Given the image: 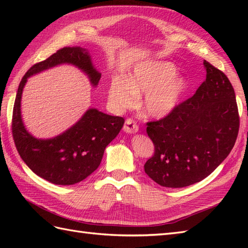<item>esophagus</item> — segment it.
<instances>
[{
  "mask_svg": "<svg viewBox=\"0 0 248 248\" xmlns=\"http://www.w3.org/2000/svg\"><path fill=\"white\" fill-rule=\"evenodd\" d=\"M124 130L127 133H136L139 131V125L132 118H128L127 120H125V124L124 125Z\"/></svg>",
  "mask_w": 248,
  "mask_h": 248,
  "instance_id": "1",
  "label": "esophagus"
}]
</instances>
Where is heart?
Segmentation results:
<instances>
[{"instance_id":"b5f03b06","label":"heart","mask_w":248,"mask_h":248,"mask_svg":"<svg viewBox=\"0 0 248 248\" xmlns=\"http://www.w3.org/2000/svg\"><path fill=\"white\" fill-rule=\"evenodd\" d=\"M177 68L168 62H145L136 65L130 78L114 77L108 88V99L116 108H132L138 94L145 93L140 108L149 117L160 118L175 108L187 84L176 78Z\"/></svg>"}]
</instances>
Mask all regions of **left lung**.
Here are the masks:
<instances>
[{
	"instance_id": "left-lung-1",
	"label": "left lung",
	"mask_w": 248,
	"mask_h": 248,
	"mask_svg": "<svg viewBox=\"0 0 248 248\" xmlns=\"http://www.w3.org/2000/svg\"><path fill=\"white\" fill-rule=\"evenodd\" d=\"M207 78L193 97L147 123L155 155L145 172L166 187H184L214 171L233 148L240 128L234 89L227 76L203 61Z\"/></svg>"
}]
</instances>
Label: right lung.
<instances>
[{
    "mask_svg": "<svg viewBox=\"0 0 248 248\" xmlns=\"http://www.w3.org/2000/svg\"><path fill=\"white\" fill-rule=\"evenodd\" d=\"M72 64L89 77L93 86L101 75L94 69L87 50L65 46L31 66L21 80L16 96L12 130L21 159L37 176L60 186H71L87 178L99 167L104 150L123 128L124 119L91 108L66 132L50 140H38L25 130L21 119V94L28 78L60 64Z\"/></svg>",
    "mask_w": 248,
    "mask_h": 248,
    "instance_id": "obj_1",
    "label": "right lung"
}]
</instances>
